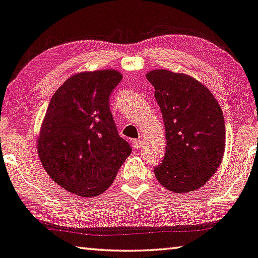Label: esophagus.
Returning a JSON list of instances; mask_svg holds the SVG:
<instances>
[{
    "label": "esophagus",
    "instance_id": "34e87169",
    "mask_svg": "<svg viewBox=\"0 0 258 258\" xmlns=\"http://www.w3.org/2000/svg\"><path fill=\"white\" fill-rule=\"evenodd\" d=\"M142 143H143V141L142 140H134L133 141V147H134V149H140L142 147Z\"/></svg>",
    "mask_w": 258,
    "mask_h": 258
}]
</instances>
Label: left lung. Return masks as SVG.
I'll return each instance as SVG.
<instances>
[{
	"label": "left lung",
	"instance_id": "obj_1",
	"mask_svg": "<svg viewBox=\"0 0 258 258\" xmlns=\"http://www.w3.org/2000/svg\"><path fill=\"white\" fill-rule=\"evenodd\" d=\"M154 87L166 130L167 147L154 175L167 189L187 193L202 187L217 171L226 148L224 118L212 93L186 74L154 70Z\"/></svg>",
	"mask_w": 258,
	"mask_h": 258
}]
</instances>
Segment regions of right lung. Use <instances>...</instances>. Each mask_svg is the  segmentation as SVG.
I'll use <instances>...</instances> for the list:
<instances>
[{"instance_id": "1", "label": "right lung", "mask_w": 258, "mask_h": 258, "mask_svg": "<svg viewBox=\"0 0 258 258\" xmlns=\"http://www.w3.org/2000/svg\"><path fill=\"white\" fill-rule=\"evenodd\" d=\"M121 78L115 70H102L68 79L51 97L41 125L37 147L46 172L82 198L108 188L132 152L109 107Z\"/></svg>"}]
</instances>
